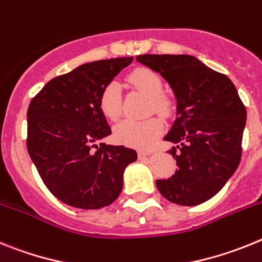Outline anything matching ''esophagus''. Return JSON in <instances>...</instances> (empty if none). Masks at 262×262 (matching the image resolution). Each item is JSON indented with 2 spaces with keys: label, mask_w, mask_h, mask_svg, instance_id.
<instances>
[{
  "label": "esophagus",
  "mask_w": 262,
  "mask_h": 262,
  "mask_svg": "<svg viewBox=\"0 0 262 262\" xmlns=\"http://www.w3.org/2000/svg\"><path fill=\"white\" fill-rule=\"evenodd\" d=\"M149 151H146V150H140L138 151V158H145V157L149 156Z\"/></svg>",
  "instance_id": "esophagus-1"
}]
</instances>
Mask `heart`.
<instances>
[{
	"label": "heart",
	"instance_id": "1",
	"mask_svg": "<svg viewBox=\"0 0 262 262\" xmlns=\"http://www.w3.org/2000/svg\"><path fill=\"white\" fill-rule=\"evenodd\" d=\"M130 85L146 95L150 99V105L154 112L166 116L170 112L169 99L163 96L162 79L147 68H138L128 77ZM100 111L105 117L116 120L121 115V92L120 85L116 81L106 84L100 93ZM162 132V122L158 117H147L145 120L125 118L118 122L113 130V137L118 144L126 146L146 149L154 144V141Z\"/></svg>",
	"mask_w": 262,
	"mask_h": 262
}]
</instances>
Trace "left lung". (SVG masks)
Returning a JSON list of instances; mask_svg holds the SVG:
<instances>
[{
    "label": "left lung",
    "mask_w": 262,
    "mask_h": 262,
    "mask_svg": "<svg viewBox=\"0 0 262 262\" xmlns=\"http://www.w3.org/2000/svg\"><path fill=\"white\" fill-rule=\"evenodd\" d=\"M138 63L159 74L171 87L177 115L163 140L178 169L157 179L171 203L198 206L215 196L235 174L241 159L247 111L226 75L191 55H138Z\"/></svg>",
    "instance_id": "8db88e82"
}]
</instances>
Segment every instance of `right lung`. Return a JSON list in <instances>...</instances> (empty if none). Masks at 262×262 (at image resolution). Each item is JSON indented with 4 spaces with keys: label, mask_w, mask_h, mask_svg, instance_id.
I'll list each match as a JSON object with an SVG mask.
<instances>
[{
    "label": "right lung",
    "mask_w": 262,
    "mask_h": 262,
    "mask_svg": "<svg viewBox=\"0 0 262 262\" xmlns=\"http://www.w3.org/2000/svg\"><path fill=\"white\" fill-rule=\"evenodd\" d=\"M132 62L84 63L50 80L29 105V156L50 192L68 206L97 210L113 203L126 166L137 159L129 147L96 145L112 133L100 111V93Z\"/></svg>",
    "instance_id": "obj_1"
}]
</instances>
